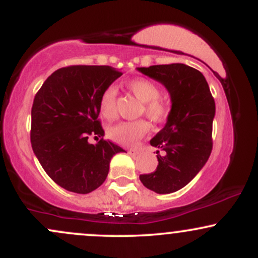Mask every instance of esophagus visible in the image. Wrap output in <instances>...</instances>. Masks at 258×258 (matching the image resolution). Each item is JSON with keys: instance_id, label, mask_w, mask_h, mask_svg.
<instances>
[{"instance_id": "1", "label": "esophagus", "mask_w": 258, "mask_h": 258, "mask_svg": "<svg viewBox=\"0 0 258 258\" xmlns=\"http://www.w3.org/2000/svg\"><path fill=\"white\" fill-rule=\"evenodd\" d=\"M139 153H141V150H138V149H130L128 150V154H131V155H138Z\"/></svg>"}]
</instances>
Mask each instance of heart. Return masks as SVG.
Instances as JSON below:
<instances>
[{"label": "heart", "instance_id": "b5f03b06", "mask_svg": "<svg viewBox=\"0 0 258 258\" xmlns=\"http://www.w3.org/2000/svg\"><path fill=\"white\" fill-rule=\"evenodd\" d=\"M126 87L131 91L133 96L143 103L141 114H146L148 119L153 122H161L166 119L170 112V104L165 98L160 97V88L158 85L148 79H133L126 82ZM116 88L110 87L103 91L99 98L100 114L108 120L115 119L116 116ZM149 132V125L147 121H126L109 128L108 135L115 143L121 146H135L141 138Z\"/></svg>", "mask_w": 258, "mask_h": 258}]
</instances>
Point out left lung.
<instances>
[{"mask_svg": "<svg viewBox=\"0 0 258 258\" xmlns=\"http://www.w3.org/2000/svg\"><path fill=\"white\" fill-rule=\"evenodd\" d=\"M137 70L164 85L171 98L164 128L150 139V144L158 148L159 165L139 179L155 193L170 194L188 184L209 160L215 100L205 76L185 64L152 65Z\"/></svg>", "mask_w": 258, "mask_h": 258, "instance_id": "1", "label": "left lung"}]
</instances>
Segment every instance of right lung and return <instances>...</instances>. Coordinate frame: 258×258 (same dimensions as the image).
<instances>
[{"mask_svg":"<svg viewBox=\"0 0 258 258\" xmlns=\"http://www.w3.org/2000/svg\"><path fill=\"white\" fill-rule=\"evenodd\" d=\"M122 73L106 65H73L55 70L35 96L31 146L41 166L67 190L87 194L104 183L110 160L125 150L104 136L99 98Z\"/></svg>","mask_w":258,"mask_h":258,"instance_id":"right-lung-1","label":"right lung"}]
</instances>
